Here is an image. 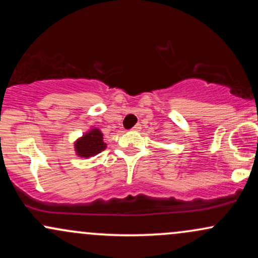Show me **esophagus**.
Segmentation results:
<instances>
[{"label": "esophagus", "instance_id": "34e87169", "mask_svg": "<svg viewBox=\"0 0 258 258\" xmlns=\"http://www.w3.org/2000/svg\"><path fill=\"white\" fill-rule=\"evenodd\" d=\"M141 125H139V123H137V125L136 126H133V128L131 130V131H133V132H138V131H141Z\"/></svg>", "mask_w": 258, "mask_h": 258}]
</instances>
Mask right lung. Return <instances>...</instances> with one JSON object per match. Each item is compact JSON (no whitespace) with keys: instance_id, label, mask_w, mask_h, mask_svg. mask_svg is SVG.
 <instances>
[{"instance_id":"add662e5","label":"right lung","mask_w":258,"mask_h":258,"mask_svg":"<svg viewBox=\"0 0 258 258\" xmlns=\"http://www.w3.org/2000/svg\"><path fill=\"white\" fill-rule=\"evenodd\" d=\"M75 153L80 158H91L102 153L106 148L103 142V133L99 128H91L82 137L75 141Z\"/></svg>"}]
</instances>
